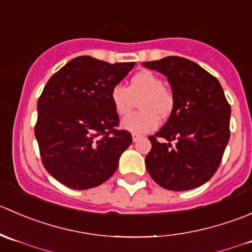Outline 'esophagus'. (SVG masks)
Here are the masks:
<instances>
[{"mask_svg":"<svg viewBox=\"0 0 252 252\" xmlns=\"http://www.w3.org/2000/svg\"><path fill=\"white\" fill-rule=\"evenodd\" d=\"M142 138L141 134H137V133H132V141L133 142H138L139 139Z\"/></svg>","mask_w":252,"mask_h":252,"instance_id":"34e87169","label":"esophagus"}]
</instances>
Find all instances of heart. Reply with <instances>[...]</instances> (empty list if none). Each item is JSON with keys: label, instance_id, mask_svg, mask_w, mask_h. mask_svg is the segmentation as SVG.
I'll return each instance as SVG.
<instances>
[{"label": "heart", "instance_id": "1", "mask_svg": "<svg viewBox=\"0 0 252 252\" xmlns=\"http://www.w3.org/2000/svg\"><path fill=\"white\" fill-rule=\"evenodd\" d=\"M139 100L142 111L127 116L121 127L132 133H147L154 131L160 123V118L170 115L174 106L173 95L164 88L160 77L151 71H141L129 81L128 88L116 84L111 88L110 99L114 109L120 116H125Z\"/></svg>", "mask_w": 252, "mask_h": 252}]
</instances>
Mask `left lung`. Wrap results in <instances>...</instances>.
<instances>
[{
	"label": "left lung",
	"mask_w": 252,
	"mask_h": 252,
	"mask_svg": "<svg viewBox=\"0 0 252 252\" xmlns=\"http://www.w3.org/2000/svg\"><path fill=\"white\" fill-rule=\"evenodd\" d=\"M168 78L174 106L168 121L149 137L146 157L149 175L161 188L188 191L214 175L228 144L231 109L216 77L179 56L143 62ZM157 138L165 139L161 144ZM176 144L171 146V141Z\"/></svg>",
	"instance_id": "1"
}]
</instances>
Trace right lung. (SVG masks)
I'll list each match as a JSON object with an SVG mask.
<instances>
[{"label": "right lung", "mask_w": 252, "mask_h": 252, "mask_svg": "<svg viewBox=\"0 0 252 252\" xmlns=\"http://www.w3.org/2000/svg\"><path fill=\"white\" fill-rule=\"evenodd\" d=\"M133 66L78 56L45 86L34 132L45 169L67 188L87 190L105 183L132 143L129 132L115 128L120 120L110 92Z\"/></svg>", "instance_id": "obj_1"}]
</instances>
